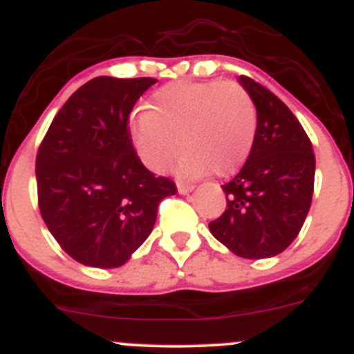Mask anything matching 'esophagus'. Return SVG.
<instances>
[{
    "mask_svg": "<svg viewBox=\"0 0 354 354\" xmlns=\"http://www.w3.org/2000/svg\"><path fill=\"white\" fill-rule=\"evenodd\" d=\"M192 190H194V185L192 183H183V181H178V192H180L181 195L190 194Z\"/></svg>",
    "mask_w": 354,
    "mask_h": 354,
    "instance_id": "obj_1",
    "label": "esophagus"
}]
</instances>
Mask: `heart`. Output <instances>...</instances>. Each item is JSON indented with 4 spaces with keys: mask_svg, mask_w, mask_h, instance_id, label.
I'll return each instance as SVG.
<instances>
[{
    "mask_svg": "<svg viewBox=\"0 0 354 354\" xmlns=\"http://www.w3.org/2000/svg\"><path fill=\"white\" fill-rule=\"evenodd\" d=\"M256 133V104L235 81L169 82L153 91L149 109L131 115L136 152L156 173L169 166L180 147V171L187 176L207 171L230 176L249 157Z\"/></svg>",
    "mask_w": 354,
    "mask_h": 354,
    "instance_id": "b5f03b06",
    "label": "heart"
}]
</instances>
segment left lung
Returning a JSON list of instances; mask_svg holds the SVG:
<instances>
[{"label": "left lung", "mask_w": 354, "mask_h": 354, "mask_svg": "<svg viewBox=\"0 0 354 354\" xmlns=\"http://www.w3.org/2000/svg\"><path fill=\"white\" fill-rule=\"evenodd\" d=\"M239 82L256 104V140L242 169L223 185L226 209L209 230L236 256L263 259L286 250L303 228L313 197L315 153L277 95L247 75Z\"/></svg>", "instance_id": "obj_1"}]
</instances>
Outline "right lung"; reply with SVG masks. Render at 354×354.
I'll list each match as a JSON object with an SVG mask.
<instances>
[{"mask_svg":"<svg viewBox=\"0 0 354 354\" xmlns=\"http://www.w3.org/2000/svg\"><path fill=\"white\" fill-rule=\"evenodd\" d=\"M153 77L100 75L72 93L36 156L37 205L58 245L77 263L118 268L147 240L176 183L140 160L129 133Z\"/></svg>","mask_w":354,"mask_h":354,"instance_id":"add662e5","label":"right lung"}]
</instances>
